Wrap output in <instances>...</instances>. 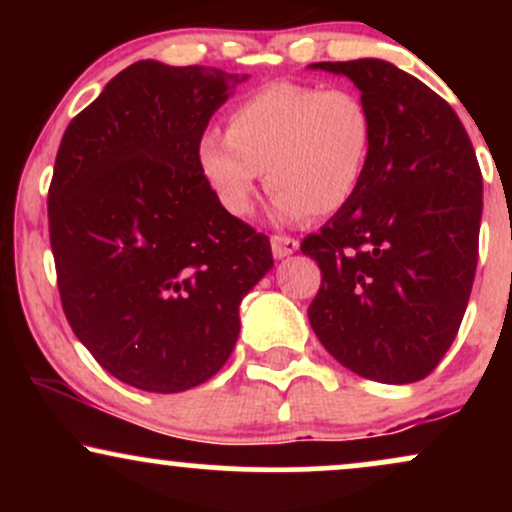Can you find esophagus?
I'll use <instances>...</instances> for the list:
<instances>
[{
	"instance_id": "obj_1",
	"label": "esophagus",
	"mask_w": 512,
	"mask_h": 512,
	"mask_svg": "<svg viewBox=\"0 0 512 512\" xmlns=\"http://www.w3.org/2000/svg\"><path fill=\"white\" fill-rule=\"evenodd\" d=\"M296 250H298V240L296 238L272 236V252H274V257H279V260H284V257L293 255Z\"/></svg>"
}]
</instances>
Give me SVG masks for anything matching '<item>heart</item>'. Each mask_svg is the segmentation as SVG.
<instances>
[{
  "label": "heart",
  "instance_id": "1",
  "mask_svg": "<svg viewBox=\"0 0 512 512\" xmlns=\"http://www.w3.org/2000/svg\"><path fill=\"white\" fill-rule=\"evenodd\" d=\"M373 142V113L356 91L279 81L233 105L226 132L207 129L197 163L233 216L250 214L262 170L284 219L330 216L356 197Z\"/></svg>",
  "mask_w": 512,
  "mask_h": 512
}]
</instances>
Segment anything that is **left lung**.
I'll list each match as a JSON object with an SVG mask.
<instances>
[{
	"instance_id": "obj_1",
	"label": "left lung",
	"mask_w": 512,
	"mask_h": 512,
	"mask_svg": "<svg viewBox=\"0 0 512 512\" xmlns=\"http://www.w3.org/2000/svg\"><path fill=\"white\" fill-rule=\"evenodd\" d=\"M313 69L354 81L375 142L356 197L301 243L322 272L308 320L361 378L416 383L450 349L472 293L481 223L474 146L455 110L395 64Z\"/></svg>"
}]
</instances>
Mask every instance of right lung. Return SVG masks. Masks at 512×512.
Masks as SVG:
<instances>
[{
    "instance_id": "1",
    "label": "right lung",
    "mask_w": 512,
    "mask_h": 512,
    "mask_svg": "<svg viewBox=\"0 0 512 512\" xmlns=\"http://www.w3.org/2000/svg\"><path fill=\"white\" fill-rule=\"evenodd\" d=\"M245 79L134 62L57 151L48 221L64 315L139 390L168 395L219 373L240 301L274 264L269 238L221 207L197 163L211 115Z\"/></svg>"
}]
</instances>
